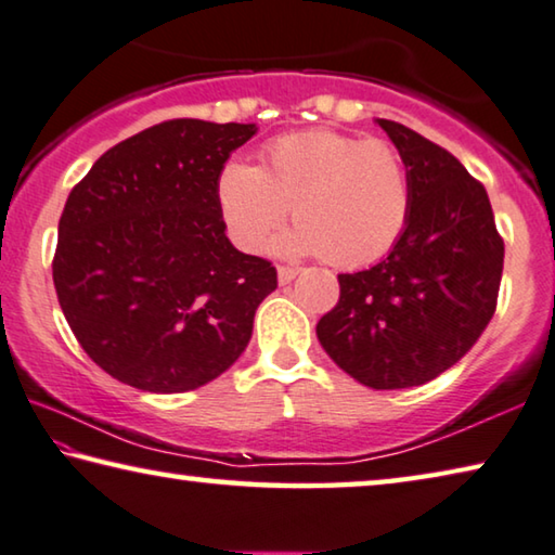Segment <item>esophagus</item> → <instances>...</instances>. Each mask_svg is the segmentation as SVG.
Returning a JSON list of instances; mask_svg holds the SVG:
<instances>
[{
    "label": "esophagus",
    "instance_id": "esophagus-1",
    "mask_svg": "<svg viewBox=\"0 0 555 555\" xmlns=\"http://www.w3.org/2000/svg\"><path fill=\"white\" fill-rule=\"evenodd\" d=\"M297 275H299V270H297V268H287V266H280V268H278V280H280V285H289Z\"/></svg>",
    "mask_w": 555,
    "mask_h": 555
}]
</instances>
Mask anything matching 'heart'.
I'll return each instance as SVG.
<instances>
[{"label": "heart", "mask_w": 555, "mask_h": 555, "mask_svg": "<svg viewBox=\"0 0 555 555\" xmlns=\"http://www.w3.org/2000/svg\"><path fill=\"white\" fill-rule=\"evenodd\" d=\"M216 198L225 229L243 250H258L293 208L297 225L278 241L280 253L363 268L384 258L403 235L411 177L393 144L310 130L278 138L262 154V167L225 162Z\"/></svg>", "instance_id": "1"}]
</instances>
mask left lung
<instances>
[{
	"mask_svg": "<svg viewBox=\"0 0 555 555\" xmlns=\"http://www.w3.org/2000/svg\"><path fill=\"white\" fill-rule=\"evenodd\" d=\"M411 177V216L374 268L339 275L317 339L376 390L423 386L465 357L496 310L504 241L485 186L440 144L376 120Z\"/></svg>",
	"mask_w": 555,
	"mask_h": 555,
	"instance_id": "obj_1",
	"label": "left lung"
}]
</instances>
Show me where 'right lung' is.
I'll return each mask as SVG.
<instances>
[{
	"instance_id": "obj_1",
	"label": "right lung",
	"mask_w": 555,
	"mask_h": 555,
	"mask_svg": "<svg viewBox=\"0 0 555 555\" xmlns=\"http://www.w3.org/2000/svg\"><path fill=\"white\" fill-rule=\"evenodd\" d=\"M256 125L181 117L107 150L59 221L53 285L70 332L105 374L184 393L233 366L272 262L225 235L216 181Z\"/></svg>"
}]
</instances>
